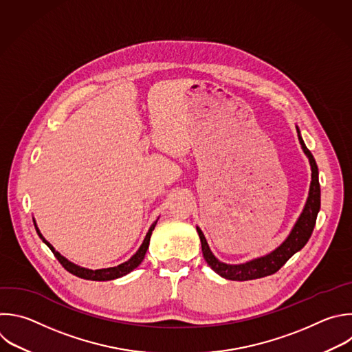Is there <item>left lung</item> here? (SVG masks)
<instances>
[{
    "label": "left lung",
    "mask_w": 352,
    "mask_h": 352,
    "mask_svg": "<svg viewBox=\"0 0 352 352\" xmlns=\"http://www.w3.org/2000/svg\"><path fill=\"white\" fill-rule=\"evenodd\" d=\"M298 141L301 145L302 152L308 157L309 166H311V185H309V192L308 197L305 201V206L297 218L294 226L292 228L290 233L287 238L282 242L280 246H278L275 250L271 253L253 258L250 261L242 263V264H226L219 261L212 252L208 248V243L204 238V233L199 226H196V230L199 233L200 243H201V252L206 263L208 267L217 272L219 276L229 279V280H252V279H258L264 278L268 275L275 274L279 271L286 261L294 256L297 252H300L308 242V239L312 235V230L316 222V217L320 208V186H319V173H318V166L316 162L312 156V153L307 149L302 138L300 129L296 126Z\"/></svg>",
    "instance_id": "8db88e82"
}]
</instances>
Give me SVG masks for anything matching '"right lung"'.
Instances as JSON below:
<instances>
[{
	"instance_id": "add662e5",
	"label": "right lung",
	"mask_w": 352,
	"mask_h": 352,
	"mask_svg": "<svg viewBox=\"0 0 352 352\" xmlns=\"http://www.w3.org/2000/svg\"><path fill=\"white\" fill-rule=\"evenodd\" d=\"M157 219H159V218H157ZM157 219H156V221L152 223V226L149 228V230H148V233H146V236H145L142 245L140 246L138 252H137L129 261H126V263H123V264H120V265H117V267L102 268V270H95V271H94V270H88V268H84V267H80V265H77V264L69 261L66 257H63L59 252H56V250L54 249V246H52L48 241H45V238L43 236V233L40 232V229H38V226H37L34 218H33V222H34V226H36V230H37V233H38L40 239L51 249V252L54 253V256L58 258V261L62 264V267H63L66 271H69L70 274H73V275H76V276H78V278H81V279H87V280H113V279L122 278V276L130 274L131 271H134V270L144 261L145 254H146V250H148V248H149L152 232H153V229H155V226H156V223H157Z\"/></svg>"
}]
</instances>
